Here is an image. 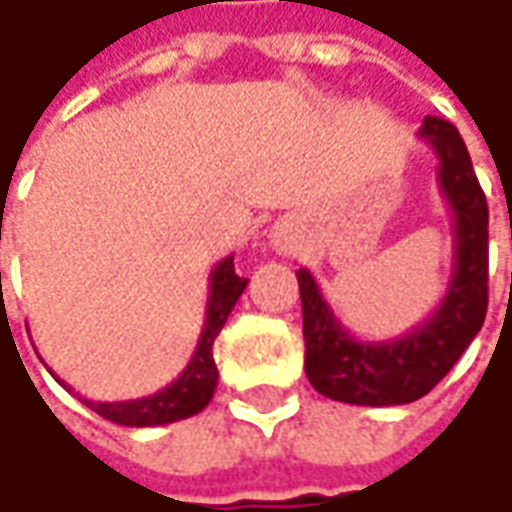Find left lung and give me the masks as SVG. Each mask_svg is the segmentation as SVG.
Returning <instances> with one entry per match:
<instances>
[{
  "mask_svg": "<svg viewBox=\"0 0 512 512\" xmlns=\"http://www.w3.org/2000/svg\"><path fill=\"white\" fill-rule=\"evenodd\" d=\"M419 138L439 161L436 178L453 218V272L431 317L397 340H354L334 317L309 269L297 272L306 377L323 397L348 405H408L425 397L473 343L487 314V201L459 130L428 115Z\"/></svg>",
  "mask_w": 512,
  "mask_h": 512,
  "instance_id": "obj_1",
  "label": "left lung"
}]
</instances>
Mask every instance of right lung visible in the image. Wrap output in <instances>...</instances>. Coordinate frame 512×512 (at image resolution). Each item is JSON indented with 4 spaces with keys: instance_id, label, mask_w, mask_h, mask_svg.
<instances>
[{
    "instance_id": "obj_1",
    "label": "right lung",
    "mask_w": 512,
    "mask_h": 512,
    "mask_svg": "<svg viewBox=\"0 0 512 512\" xmlns=\"http://www.w3.org/2000/svg\"><path fill=\"white\" fill-rule=\"evenodd\" d=\"M246 283L249 280L235 272V255L223 257L221 263L212 269L206 320H203V331L198 337V348L175 382H169L167 388H161L152 397L127 399V402H90V399H84V405L93 408L98 416L110 419L115 425H127V428L169 425V422H178L186 416L201 414L209 405V399L215 397V388H218V365L212 357V345H215V337L221 334L223 323L229 320L235 303L240 300Z\"/></svg>"
}]
</instances>
